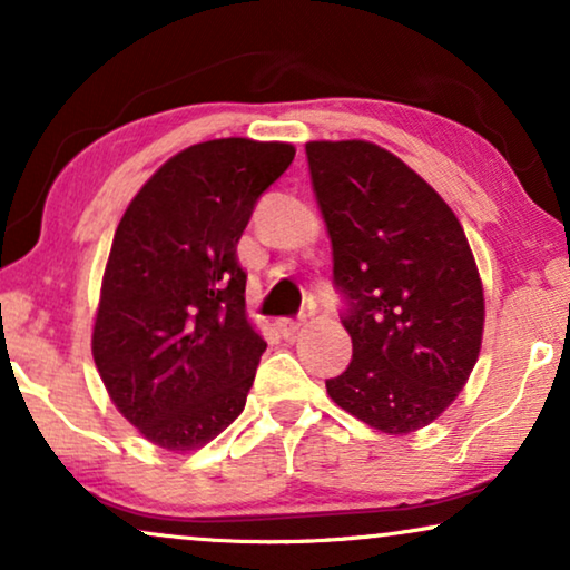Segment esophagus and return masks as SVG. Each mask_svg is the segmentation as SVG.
<instances>
[{
    "instance_id": "esophagus-1",
    "label": "esophagus",
    "mask_w": 570,
    "mask_h": 570,
    "mask_svg": "<svg viewBox=\"0 0 570 570\" xmlns=\"http://www.w3.org/2000/svg\"><path fill=\"white\" fill-rule=\"evenodd\" d=\"M303 322H306V318H303V316L301 318H277V332L283 334L285 340H291L293 334L301 330Z\"/></svg>"
}]
</instances>
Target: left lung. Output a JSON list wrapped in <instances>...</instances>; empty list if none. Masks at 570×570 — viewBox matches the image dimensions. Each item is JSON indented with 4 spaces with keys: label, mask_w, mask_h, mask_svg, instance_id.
<instances>
[{
    "label": "left lung",
    "mask_w": 570,
    "mask_h": 570,
    "mask_svg": "<svg viewBox=\"0 0 570 570\" xmlns=\"http://www.w3.org/2000/svg\"><path fill=\"white\" fill-rule=\"evenodd\" d=\"M353 361L326 392L389 435L431 425L478 363L482 279L462 223L431 184L365 139L308 142Z\"/></svg>",
    "instance_id": "1"
}]
</instances>
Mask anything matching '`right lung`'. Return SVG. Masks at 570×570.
Masks as SVG:
<instances>
[{
  "instance_id": "right-lung-1",
  "label": "right lung",
  "mask_w": 570,
  "mask_h": 570,
  "mask_svg": "<svg viewBox=\"0 0 570 570\" xmlns=\"http://www.w3.org/2000/svg\"><path fill=\"white\" fill-rule=\"evenodd\" d=\"M293 158V145L246 137L186 147L114 233L92 361L116 410L155 446L186 454L244 412L267 342L246 316L236 246Z\"/></svg>"
}]
</instances>
